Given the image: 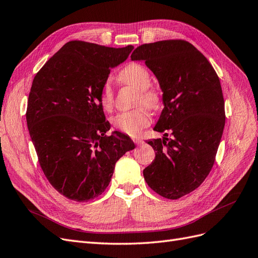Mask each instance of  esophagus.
I'll use <instances>...</instances> for the list:
<instances>
[{
	"instance_id": "1",
	"label": "esophagus",
	"mask_w": 258,
	"mask_h": 258,
	"mask_svg": "<svg viewBox=\"0 0 258 258\" xmlns=\"http://www.w3.org/2000/svg\"><path fill=\"white\" fill-rule=\"evenodd\" d=\"M134 142H135L136 144H140V143H142L143 141H142V139H139V138H135V139H134Z\"/></svg>"
}]
</instances>
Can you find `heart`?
<instances>
[{
  "label": "heart",
  "instance_id": "obj_1",
  "mask_svg": "<svg viewBox=\"0 0 258 258\" xmlns=\"http://www.w3.org/2000/svg\"><path fill=\"white\" fill-rule=\"evenodd\" d=\"M121 83L131 86L139 91L137 105L144 104L151 110H156L160 104L158 92L151 88L152 79L147 70L138 63H131L119 74ZM100 102L105 111L110 112L114 107V89L111 80H106L101 90ZM152 114L145 107H138L130 112H121L111 119L112 124L123 134L136 137L151 123Z\"/></svg>",
  "mask_w": 258,
  "mask_h": 258
}]
</instances>
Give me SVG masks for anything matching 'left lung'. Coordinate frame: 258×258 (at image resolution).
I'll return each instance as SVG.
<instances>
[{
	"instance_id": "left-lung-1",
	"label": "left lung",
	"mask_w": 258,
	"mask_h": 258,
	"mask_svg": "<svg viewBox=\"0 0 258 258\" xmlns=\"http://www.w3.org/2000/svg\"><path fill=\"white\" fill-rule=\"evenodd\" d=\"M131 60L144 61L157 77L163 110L154 130L171 132L170 139L148 141L156 156L143 170L144 179L160 196L178 199L198 188L214 165L225 126L220 79L204 54L183 40L143 44Z\"/></svg>"
}]
</instances>
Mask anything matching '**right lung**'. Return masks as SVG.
<instances>
[{"mask_svg": "<svg viewBox=\"0 0 258 258\" xmlns=\"http://www.w3.org/2000/svg\"><path fill=\"white\" fill-rule=\"evenodd\" d=\"M132 49L71 41L34 77L26 114L29 134L45 176L69 199L98 197L110 184L116 161L136 147L119 131L106 135L111 126L100 102L111 69Z\"/></svg>", "mask_w": 258, "mask_h": 258, "instance_id": "right-lung-1", "label": "right lung"}]
</instances>
